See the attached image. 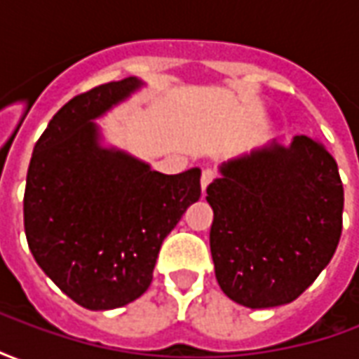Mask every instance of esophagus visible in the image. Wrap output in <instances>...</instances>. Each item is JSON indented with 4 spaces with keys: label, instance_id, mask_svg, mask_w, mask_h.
Here are the masks:
<instances>
[{
    "label": "esophagus",
    "instance_id": "obj_1",
    "mask_svg": "<svg viewBox=\"0 0 359 359\" xmlns=\"http://www.w3.org/2000/svg\"><path fill=\"white\" fill-rule=\"evenodd\" d=\"M213 179H215V171H211V169H205V171L202 172V190L205 192V188L210 187L211 182H213Z\"/></svg>",
    "mask_w": 359,
    "mask_h": 359
}]
</instances>
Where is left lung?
<instances>
[{"label": "left lung", "mask_w": 359, "mask_h": 359, "mask_svg": "<svg viewBox=\"0 0 359 359\" xmlns=\"http://www.w3.org/2000/svg\"><path fill=\"white\" fill-rule=\"evenodd\" d=\"M210 248L221 290L264 309L290 304L329 265L342 233L344 188L309 136L271 140L219 167L208 187Z\"/></svg>", "instance_id": "1"}]
</instances>
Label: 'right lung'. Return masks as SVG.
Here are the masks:
<instances>
[{
  "mask_svg": "<svg viewBox=\"0 0 359 359\" xmlns=\"http://www.w3.org/2000/svg\"><path fill=\"white\" fill-rule=\"evenodd\" d=\"M144 86L128 76L74 95L53 115L28 165V248L86 309L123 308L140 298L165 236L202 194L200 167L163 175L103 144L95 118Z\"/></svg>",
  "mask_w": 359,
  "mask_h": 359,
  "instance_id": "1",
  "label": "right lung"
}]
</instances>
